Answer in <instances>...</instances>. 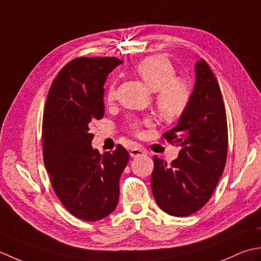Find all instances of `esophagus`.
I'll return each mask as SVG.
<instances>
[{"label": "esophagus", "instance_id": "34e87169", "mask_svg": "<svg viewBox=\"0 0 261 261\" xmlns=\"http://www.w3.org/2000/svg\"><path fill=\"white\" fill-rule=\"evenodd\" d=\"M145 154H146L145 150H143V148H141V147H133L132 150L129 151V155L132 158L143 156V155H145Z\"/></svg>", "mask_w": 261, "mask_h": 261}]
</instances>
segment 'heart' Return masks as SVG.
Segmentation results:
<instances>
[{"label":"heart","instance_id":"heart-1","mask_svg":"<svg viewBox=\"0 0 261 261\" xmlns=\"http://www.w3.org/2000/svg\"><path fill=\"white\" fill-rule=\"evenodd\" d=\"M136 73L146 86L155 91V103L159 114L167 120L177 119L187 109L190 102V88L184 80L175 76V68L167 57L156 55L141 61L135 66ZM116 98V88L111 84L107 99ZM132 129L140 132V123L132 124Z\"/></svg>","mask_w":261,"mask_h":261}]
</instances>
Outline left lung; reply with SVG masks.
<instances>
[{
    "label": "left lung",
    "mask_w": 261,
    "mask_h": 261,
    "mask_svg": "<svg viewBox=\"0 0 261 261\" xmlns=\"http://www.w3.org/2000/svg\"><path fill=\"white\" fill-rule=\"evenodd\" d=\"M195 73L188 107L164 134L180 146L178 158L171 166L156 155L153 159L154 199L172 216L199 211L211 198L226 162L227 123L219 83L203 58L195 63Z\"/></svg>",
    "instance_id": "8db88e82"
}]
</instances>
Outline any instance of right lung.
<instances>
[{
	"label": "right lung",
	"mask_w": 261,
	"mask_h": 261,
	"mask_svg": "<svg viewBox=\"0 0 261 261\" xmlns=\"http://www.w3.org/2000/svg\"><path fill=\"white\" fill-rule=\"evenodd\" d=\"M123 61L80 57L58 72L47 95L42 155L55 194L80 220L94 222L114 212L119 179L129 160L121 145L100 154L92 147V121L105 113L103 86Z\"/></svg>",
	"instance_id": "add662e5"
}]
</instances>
